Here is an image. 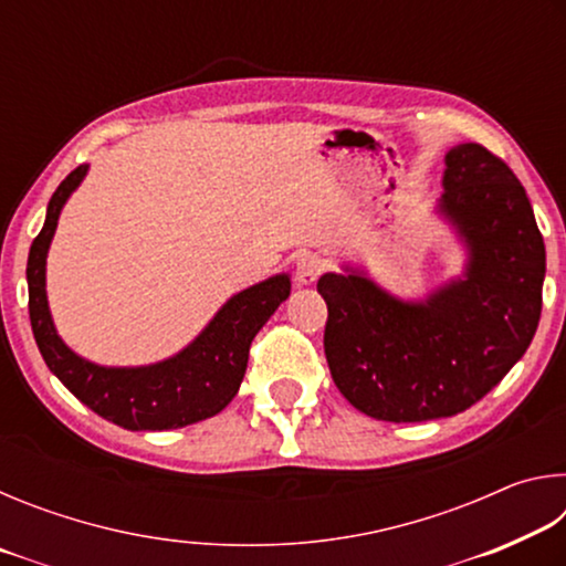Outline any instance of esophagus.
Instances as JSON below:
<instances>
[{
  "mask_svg": "<svg viewBox=\"0 0 566 566\" xmlns=\"http://www.w3.org/2000/svg\"><path fill=\"white\" fill-rule=\"evenodd\" d=\"M324 272V260L319 254H304L296 262V282L300 284H314L319 280V274Z\"/></svg>",
  "mask_w": 566,
  "mask_h": 566,
  "instance_id": "obj_1",
  "label": "esophagus"
}]
</instances>
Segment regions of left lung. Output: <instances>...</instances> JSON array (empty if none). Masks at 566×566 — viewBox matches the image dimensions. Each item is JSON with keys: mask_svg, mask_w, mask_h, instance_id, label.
<instances>
[{"mask_svg": "<svg viewBox=\"0 0 566 566\" xmlns=\"http://www.w3.org/2000/svg\"><path fill=\"white\" fill-rule=\"evenodd\" d=\"M444 165L437 209L467 247L459 280L421 302L352 266L317 282L334 385L367 417L397 424L472 407L522 359L542 314L547 252L522 181L474 142L449 149Z\"/></svg>", "mask_w": 566, "mask_h": 566, "instance_id": "1", "label": "left lung"}]
</instances>
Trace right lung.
Here are the masks:
<instances>
[{
  "label": "right lung",
  "mask_w": 566,
  "mask_h": 566,
  "mask_svg": "<svg viewBox=\"0 0 566 566\" xmlns=\"http://www.w3.org/2000/svg\"><path fill=\"white\" fill-rule=\"evenodd\" d=\"M87 169L90 165L76 167L56 187L27 260L32 332L46 367L82 405L132 432H165L219 415L242 385L256 332L290 296V274H274L234 294L195 342L165 361L147 367H102L82 359L54 329L46 302V252L62 207L82 185Z\"/></svg>",
  "instance_id": "right-lung-1"
}]
</instances>
